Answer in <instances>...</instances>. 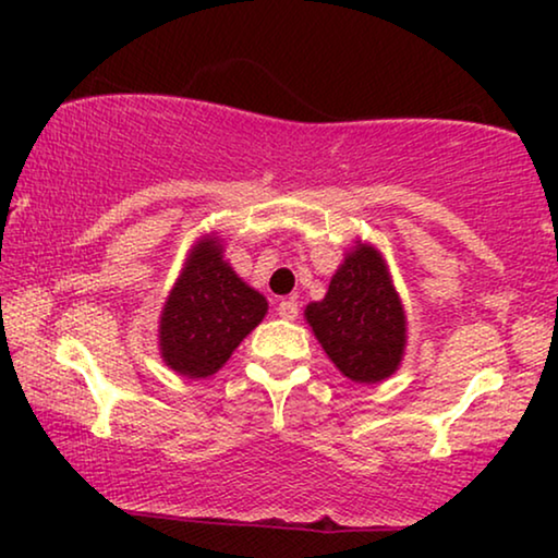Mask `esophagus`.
Returning a JSON list of instances; mask_svg holds the SVG:
<instances>
[{
  "label": "esophagus",
  "instance_id": "34e87169",
  "mask_svg": "<svg viewBox=\"0 0 558 558\" xmlns=\"http://www.w3.org/2000/svg\"><path fill=\"white\" fill-rule=\"evenodd\" d=\"M277 312L281 319H296V315H300V304H296L294 300H281L277 304Z\"/></svg>",
  "mask_w": 558,
  "mask_h": 558
}]
</instances>
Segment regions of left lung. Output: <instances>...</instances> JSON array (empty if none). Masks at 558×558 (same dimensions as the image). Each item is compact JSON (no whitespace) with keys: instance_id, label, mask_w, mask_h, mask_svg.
Returning <instances> with one entry per match:
<instances>
[{"instance_id":"1","label":"left lung","mask_w":558,"mask_h":558,"mask_svg":"<svg viewBox=\"0 0 558 558\" xmlns=\"http://www.w3.org/2000/svg\"><path fill=\"white\" fill-rule=\"evenodd\" d=\"M304 317L330 361L355 384H378L399 368L407 345V317L376 248L348 254L323 302Z\"/></svg>"}]
</instances>
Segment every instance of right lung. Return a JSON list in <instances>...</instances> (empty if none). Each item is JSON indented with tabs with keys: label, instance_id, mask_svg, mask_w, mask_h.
<instances>
[{
	"label": "right lung",
	"instance_id": "right-lung-1",
	"mask_svg": "<svg viewBox=\"0 0 558 558\" xmlns=\"http://www.w3.org/2000/svg\"><path fill=\"white\" fill-rule=\"evenodd\" d=\"M264 315L266 300L235 277L220 248L197 243L159 319L165 363L187 378L213 376Z\"/></svg>",
	"mask_w": 558,
	"mask_h": 558
}]
</instances>
